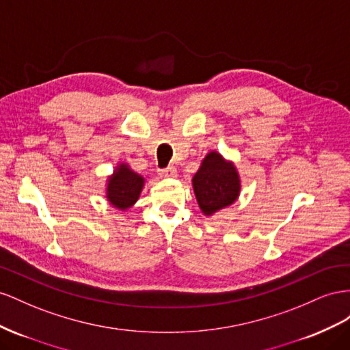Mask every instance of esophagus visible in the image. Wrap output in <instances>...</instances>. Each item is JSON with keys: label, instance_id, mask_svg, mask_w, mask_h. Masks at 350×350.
<instances>
[{"label": "esophagus", "instance_id": "34e87169", "mask_svg": "<svg viewBox=\"0 0 350 350\" xmlns=\"http://www.w3.org/2000/svg\"><path fill=\"white\" fill-rule=\"evenodd\" d=\"M159 176L164 177V178H174L177 176V170L173 165L167 167L164 170H159Z\"/></svg>", "mask_w": 350, "mask_h": 350}]
</instances>
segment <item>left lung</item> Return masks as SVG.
<instances>
[{"instance_id":"obj_1","label":"left lung","mask_w":350,"mask_h":350,"mask_svg":"<svg viewBox=\"0 0 350 350\" xmlns=\"http://www.w3.org/2000/svg\"><path fill=\"white\" fill-rule=\"evenodd\" d=\"M192 186L201 211L213 215L236 201L241 193V177L232 161L213 151L202 159Z\"/></svg>"}]
</instances>
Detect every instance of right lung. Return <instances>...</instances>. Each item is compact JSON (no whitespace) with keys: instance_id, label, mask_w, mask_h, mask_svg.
Instances as JSON below:
<instances>
[{"instance_id":"right-lung-1","label":"right lung","mask_w":350,"mask_h":350,"mask_svg":"<svg viewBox=\"0 0 350 350\" xmlns=\"http://www.w3.org/2000/svg\"><path fill=\"white\" fill-rule=\"evenodd\" d=\"M107 199L113 206L126 211L136 204L141 195L145 178L135 173L127 164H118L107 180Z\"/></svg>"}]
</instances>
